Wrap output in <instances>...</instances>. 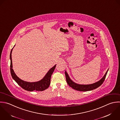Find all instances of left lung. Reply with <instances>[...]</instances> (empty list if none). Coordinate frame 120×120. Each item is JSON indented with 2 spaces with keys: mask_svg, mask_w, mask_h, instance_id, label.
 Listing matches in <instances>:
<instances>
[{
  "mask_svg": "<svg viewBox=\"0 0 120 120\" xmlns=\"http://www.w3.org/2000/svg\"><path fill=\"white\" fill-rule=\"evenodd\" d=\"M108 71H109V69L106 72V73L104 75V76H103V77L101 80H100L99 81H98L96 83H94L92 84H89V85H80V84H77V83L74 82L73 81H72L68 73H67V72L66 71H65V74L67 83L70 87H71L73 89L76 90L77 91L86 92V91L93 90L94 89H95L98 88L100 86H101L105 80V79L107 76Z\"/></svg>",
  "mask_w": 120,
  "mask_h": 120,
  "instance_id": "1",
  "label": "left lung"
}]
</instances>
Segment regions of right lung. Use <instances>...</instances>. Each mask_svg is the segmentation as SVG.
Returning <instances> with one entry per match:
<instances>
[{
	"mask_svg": "<svg viewBox=\"0 0 120 120\" xmlns=\"http://www.w3.org/2000/svg\"><path fill=\"white\" fill-rule=\"evenodd\" d=\"M13 48L11 49L10 53V58L11 60L10 71L12 79L16 82V83L23 89L28 91H34V90L38 91H42L47 89L50 84V79L51 75L54 72L56 66V64L51 68L47 73L44 78L41 80L35 82H28L20 79L15 74L12 69L11 52Z\"/></svg>",
	"mask_w": 120,
	"mask_h": 120,
	"instance_id": "add662e5",
	"label": "right lung"
}]
</instances>
